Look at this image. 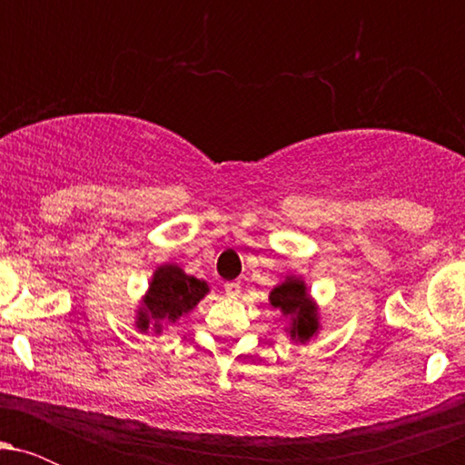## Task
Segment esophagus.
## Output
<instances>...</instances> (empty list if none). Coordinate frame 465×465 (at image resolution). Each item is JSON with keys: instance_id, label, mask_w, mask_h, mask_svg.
Wrapping results in <instances>:
<instances>
[{"instance_id": "34e87169", "label": "esophagus", "mask_w": 465, "mask_h": 465, "mask_svg": "<svg viewBox=\"0 0 465 465\" xmlns=\"http://www.w3.org/2000/svg\"><path fill=\"white\" fill-rule=\"evenodd\" d=\"M240 291H242L240 282H227V284H225V295L232 297V300H236V297H240Z\"/></svg>"}]
</instances>
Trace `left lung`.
<instances>
[{"instance_id": "1", "label": "left lung", "mask_w": 465, "mask_h": 465, "mask_svg": "<svg viewBox=\"0 0 465 465\" xmlns=\"http://www.w3.org/2000/svg\"><path fill=\"white\" fill-rule=\"evenodd\" d=\"M269 302L284 317L291 319L288 334H291L292 341L306 343L319 332L317 306H314L311 295H308V288L300 277L286 275V280L271 291Z\"/></svg>"}]
</instances>
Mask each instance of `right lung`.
<instances>
[{
    "label": "right lung",
    "mask_w": 465,
    "mask_h": 465,
    "mask_svg": "<svg viewBox=\"0 0 465 465\" xmlns=\"http://www.w3.org/2000/svg\"><path fill=\"white\" fill-rule=\"evenodd\" d=\"M207 292H210L207 282L183 273L177 264L159 266L137 311L135 325L140 332H148L151 325L154 332H162V323H174L188 314Z\"/></svg>",
    "instance_id": "1"
}]
</instances>
